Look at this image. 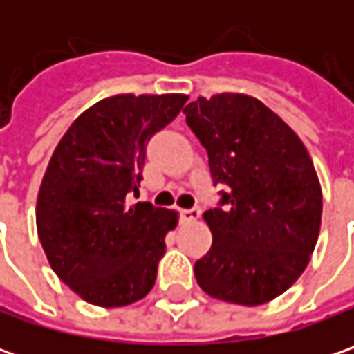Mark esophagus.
<instances>
[{
  "instance_id": "34e87169",
  "label": "esophagus",
  "mask_w": 354,
  "mask_h": 354,
  "mask_svg": "<svg viewBox=\"0 0 354 354\" xmlns=\"http://www.w3.org/2000/svg\"><path fill=\"white\" fill-rule=\"evenodd\" d=\"M179 214H181V221L183 223H195V221H198V216H201V211L198 209H183Z\"/></svg>"
}]
</instances>
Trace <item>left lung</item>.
Returning a JSON list of instances; mask_svg holds the SVG:
<instances>
[{"instance_id": "8db88e82", "label": "left lung", "mask_w": 354, "mask_h": 354, "mask_svg": "<svg viewBox=\"0 0 354 354\" xmlns=\"http://www.w3.org/2000/svg\"><path fill=\"white\" fill-rule=\"evenodd\" d=\"M209 156L221 207L203 216L212 246L195 262L211 297L262 306L292 288L317 244L321 185L306 145L281 118L246 94L197 98L183 110Z\"/></svg>"}]
</instances>
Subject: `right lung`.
I'll return each instance as SVG.
<instances>
[{"label":"right lung","mask_w":354,"mask_h":354,"mask_svg":"<svg viewBox=\"0 0 354 354\" xmlns=\"http://www.w3.org/2000/svg\"><path fill=\"white\" fill-rule=\"evenodd\" d=\"M185 94H118L73 122L37 197V232L55 274L84 301L129 306L151 292L177 212L131 203L147 142L173 122Z\"/></svg>","instance_id":"1"}]
</instances>
